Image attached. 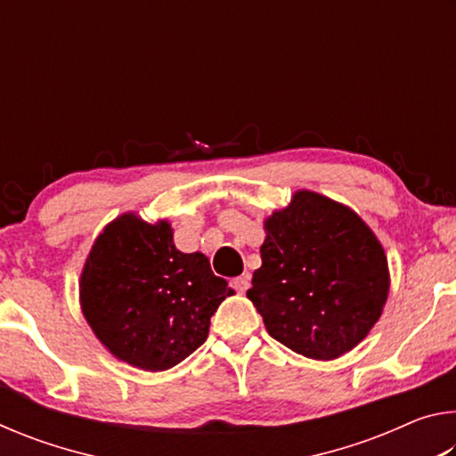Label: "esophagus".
<instances>
[{
  "label": "esophagus",
  "instance_id": "esophagus-1",
  "mask_svg": "<svg viewBox=\"0 0 456 456\" xmlns=\"http://www.w3.org/2000/svg\"><path fill=\"white\" fill-rule=\"evenodd\" d=\"M249 285H251V277L247 273L235 277V280H231V288H233L239 293H245L247 289H249Z\"/></svg>",
  "mask_w": 456,
  "mask_h": 456
}]
</instances>
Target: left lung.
Listing matches in <instances>:
<instances>
[{
	"label": "left lung",
	"instance_id": "8db88e82",
	"mask_svg": "<svg viewBox=\"0 0 456 456\" xmlns=\"http://www.w3.org/2000/svg\"><path fill=\"white\" fill-rule=\"evenodd\" d=\"M261 267L247 297L269 336L312 360L350 352L380 320L388 297V259L350 207L314 191L265 223Z\"/></svg>",
	"mask_w": 456,
	"mask_h": 456
}]
</instances>
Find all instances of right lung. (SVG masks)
<instances>
[{
    "label": "right lung",
    "mask_w": 456,
    "mask_h": 456,
    "mask_svg": "<svg viewBox=\"0 0 456 456\" xmlns=\"http://www.w3.org/2000/svg\"><path fill=\"white\" fill-rule=\"evenodd\" d=\"M227 281L203 253H183L168 221L125 213L92 245L80 275L82 314L104 348L126 364L163 372L209 336Z\"/></svg>",
    "instance_id": "obj_1"
}]
</instances>
